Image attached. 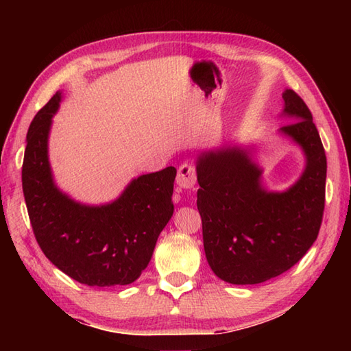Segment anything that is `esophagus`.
<instances>
[{"label": "esophagus", "instance_id": "34e87169", "mask_svg": "<svg viewBox=\"0 0 351 351\" xmlns=\"http://www.w3.org/2000/svg\"><path fill=\"white\" fill-rule=\"evenodd\" d=\"M176 184L181 189H193L196 185V169L189 162H184L178 169Z\"/></svg>", "mask_w": 351, "mask_h": 351}]
</instances>
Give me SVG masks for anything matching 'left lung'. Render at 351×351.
I'll return each instance as SVG.
<instances>
[{
    "mask_svg": "<svg viewBox=\"0 0 351 351\" xmlns=\"http://www.w3.org/2000/svg\"><path fill=\"white\" fill-rule=\"evenodd\" d=\"M293 123L279 130L306 156L300 180L267 191L261 170L240 147L197 158V210L206 261L221 280L255 285L289 270L317 240L326 197V152L306 104L291 88L282 95Z\"/></svg>",
    "mask_w": 351,
    "mask_h": 351,
    "instance_id": "1",
    "label": "left lung"
}]
</instances>
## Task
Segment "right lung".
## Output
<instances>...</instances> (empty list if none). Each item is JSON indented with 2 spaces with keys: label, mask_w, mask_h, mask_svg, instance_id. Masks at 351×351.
<instances>
[{
  "label": "right lung",
  "mask_w": 351,
  "mask_h": 351,
  "mask_svg": "<svg viewBox=\"0 0 351 351\" xmlns=\"http://www.w3.org/2000/svg\"><path fill=\"white\" fill-rule=\"evenodd\" d=\"M57 92L33 119L22 164V190L37 244L52 264L88 287L128 285L140 278L173 215L175 167L132 180L114 202L88 206L57 189L48 161Z\"/></svg>",
  "instance_id": "right-lung-1"
}]
</instances>
